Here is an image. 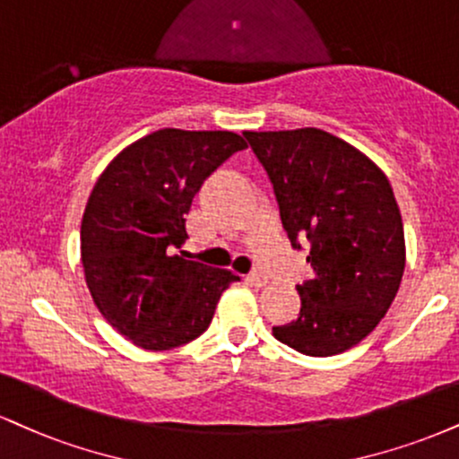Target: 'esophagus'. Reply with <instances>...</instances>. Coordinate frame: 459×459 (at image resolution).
Here are the masks:
<instances>
[{
	"label": "esophagus",
	"instance_id": "obj_1",
	"mask_svg": "<svg viewBox=\"0 0 459 459\" xmlns=\"http://www.w3.org/2000/svg\"><path fill=\"white\" fill-rule=\"evenodd\" d=\"M247 282L254 284V286H258V289H263V286H267L269 278L264 273H261V272H254V273L247 275Z\"/></svg>",
	"mask_w": 459,
	"mask_h": 459
}]
</instances>
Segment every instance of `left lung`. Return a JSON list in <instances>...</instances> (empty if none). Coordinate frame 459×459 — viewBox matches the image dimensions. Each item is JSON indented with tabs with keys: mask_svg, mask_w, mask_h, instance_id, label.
I'll list each match as a JSON object with an SVG mask.
<instances>
[{
	"mask_svg": "<svg viewBox=\"0 0 459 459\" xmlns=\"http://www.w3.org/2000/svg\"><path fill=\"white\" fill-rule=\"evenodd\" d=\"M267 170L292 247L307 239L314 278L299 316L275 340L310 357L352 349L394 303L406 264L404 226L387 175L318 128L244 132Z\"/></svg>",
	"mask_w": 459,
	"mask_h": 459,
	"instance_id": "left-lung-1",
	"label": "left lung"
}]
</instances>
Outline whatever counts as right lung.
I'll return each instance as SVG.
<instances>
[{"label": "right lung", "instance_id": "right-lung-1", "mask_svg": "<svg viewBox=\"0 0 459 459\" xmlns=\"http://www.w3.org/2000/svg\"><path fill=\"white\" fill-rule=\"evenodd\" d=\"M246 141L226 130L164 128L113 158L81 222L85 282L115 331L145 351L187 344L239 275L187 261L186 213L203 181Z\"/></svg>", "mask_w": 459, "mask_h": 459}]
</instances>
